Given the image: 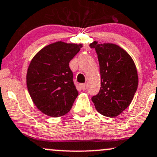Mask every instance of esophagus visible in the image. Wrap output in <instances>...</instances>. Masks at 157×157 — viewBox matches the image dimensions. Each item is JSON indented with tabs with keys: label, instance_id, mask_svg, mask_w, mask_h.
<instances>
[{
	"label": "esophagus",
	"instance_id": "esophagus-1",
	"mask_svg": "<svg viewBox=\"0 0 157 157\" xmlns=\"http://www.w3.org/2000/svg\"><path fill=\"white\" fill-rule=\"evenodd\" d=\"M81 88H82V90H86V88H87L86 83H82V84H81Z\"/></svg>",
	"mask_w": 157,
	"mask_h": 157
}]
</instances>
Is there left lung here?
Listing matches in <instances>:
<instances>
[{"instance_id":"8db88e82","label":"left lung","mask_w":157,"mask_h":157,"mask_svg":"<svg viewBox=\"0 0 157 157\" xmlns=\"http://www.w3.org/2000/svg\"><path fill=\"white\" fill-rule=\"evenodd\" d=\"M98 55L101 87L92 97L95 109L106 117H115L131 103L138 87V74L131 56L111 43L89 44Z\"/></svg>"}]
</instances>
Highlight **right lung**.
I'll return each instance as SVG.
<instances>
[{
  "label": "right lung",
  "mask_w": 157,
  "mask_h": 157,
  "mask_svg": "<svg viewBox=\"0 0 157 157\" xmlns=\"http://www.w3.org/2000/svg\"><path fill=\"white\" fill-rule=\"evenodd\" d=\"M82 44L57 42L49 44L31 60L27 86L36 107L44 114L59 117L68 113L78 95L69 67Z\"/></svg>",
  "instance_id": "right-lung-1"
}]
</instances>
